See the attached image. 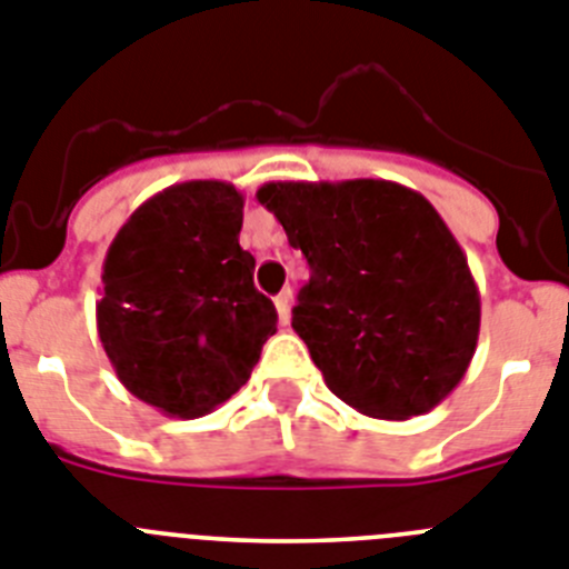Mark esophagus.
I'll use <instances>...</instances> for the list:
<instances>
[{
  "label": "esophagus",
  "instance_id": "obj_1",
  "mask_svg": "<svg viewBox=\"0 0 569 569\" xmlns=\"http://www.w3.org/2000/svg\"><path fill=\"white\" fill-rule=\"evenodd\" d=\"M276 313H279L281 325L290 322V290H281V293L276 296Z\"/></svg>",
  "mask_w": 569,
  "mask_h": 569
}]
</instances>
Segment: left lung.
<instances>
[{
  "label": "left lung",
  "mask_w": 569,
  "mask_h": 569,
  "mask_svg": "<svg viewBox=\"0 0 569 569\" xmlns=\"http://www.w3.org/2000/svg\"><path fill=\"white\" fill-rule=\"evenodd\" d=\"M256 198L310 264L293 331L325 386L377 420L443 402L478 348L480 293L440 212L380 178L270 181Z\"/></svg>",
  "instance_id": "obj_1"
}]
</instances>
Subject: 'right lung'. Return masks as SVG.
I'll return each mask as SVG.
<instances>
[{"label": "right lung", "instance_id": "1", "mask_svg": "<svg viewBox=\"0 0 569 569\" xmlns=\"http://www.w3.org/2000/svg\"><path fill=\"white\" fill-rule=\"evenodd\" d=\"M244 196L227 181H187L143 201L103 261L97 333L138 400L201 417L250 380L276 308L252 284L238 232Z\"/></svg>", "mask_w": 569, "mask_h": 569}]
</instances>
